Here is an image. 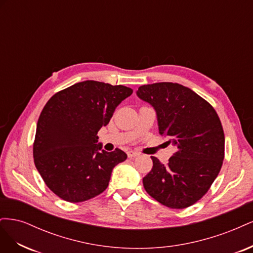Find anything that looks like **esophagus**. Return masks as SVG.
Segmentation results:
<instances>
[{
  "label": "esophagus",
  "instance_id": "esophagus-1",
  "mask_svg": "<svg viewBox=\"0 0 253 253\" xmlns=\"http://www.w3.org/2000/svg\"><path fill=\"white\" fill-rule=\"evenodd\" d=\"M137 156H139L138 152H135V151H128L127 152V157L128 158H133V157H137Z\"/></svg>",
  "mask_w": 253,
  "mask_h": 253
}]
</instances>
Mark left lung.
Listing matches in <instances>:
<instances>
[{
    "label": "left lung",
    "mask_w": 253,
    "mask_h": 253,
    "mask_svg": "<svg viewBox=\"0 0 253 253\" xmlns=\"http://www.w3.org/2000/svg\"><path fill=\"white\" fill-rule=\"evenodd\" d=\"M156 112L159 134L176 152L164 165L151 156L153 168L142 182L145 191L172 209L192 206L217 177L225 155V135L212 105L178 83L159 82L136 91Z\"/></svg>",
    "instance_id": "8db88e82"
}]
</instances>
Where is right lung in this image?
<instances>
[{"mask_svg": "<svg viewBox=\"0 0 253 253\" xmlns=\"http://www.w3.org/2000/svg\"><path fill=\"white\" fill-rule=\"evenodd\" d=\"M133 89L94 80L53 95L37 124L34 160L46 186L62 200L81 203L108 188L112 171L125 162L119 149L102 150L97 133Z\"/></svg>", "mask_w": 253, "mask_h": 253, "instance_id": "obj_1", "label": "right lung"}]
</instances>
